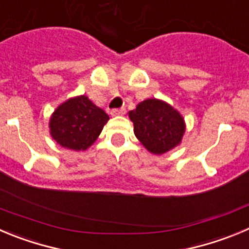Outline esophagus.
<instances>
[{"instance_id":"1","label":"esophagus","mask_w":249,"mask_h":249,"mask_svg":"<svg viewBox=\"0 0 249 249\" xmlns=\"http://www.w3.org/2000/svg\"><path fill=\"white\" fill-rule=\"evenodd\" d=\"M110 114L113 117H118V115H124L125 114V109L124 108H120V109H113L110 111Z\"/></svg>"}]
</instances>
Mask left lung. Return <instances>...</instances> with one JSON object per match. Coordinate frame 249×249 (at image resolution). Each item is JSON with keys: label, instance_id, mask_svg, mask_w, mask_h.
Returning <instances> with one entry per match:
<instances>
[{"label": "left lung", "instance_id": "obj_1", "mask_svg": "<svg viewBox=\"0 0 249 249\" xmlns=\"http://www.w3.org/2000/svg\"><path fill=\"white\" fill-rule=\"evenodd\" d=\"M134 132L141 143L155 155H162L180 142L185 131L182 115L159 99H146L129 113Z\"/></svg>", "mask_w": 249, "mask_h": 249}]
</instances>
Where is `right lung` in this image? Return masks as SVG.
Segmentation results:
<instances>
[{"instance_id":"1","label":"right lung","mask_w":249,"mask_h":249,"mask_svg":"<svg viewBox=\"0 0 249 249\" xmlns=\"http://www.w3.org/2000/svg\"><path fill=\"white\" fill-rule=\"evenodd\" d=\"M108 114L88 99L71 98L54 111L50 119V134L57 143L70 150L89 147L108 122Z\"/></svg>"}]
</instances>
